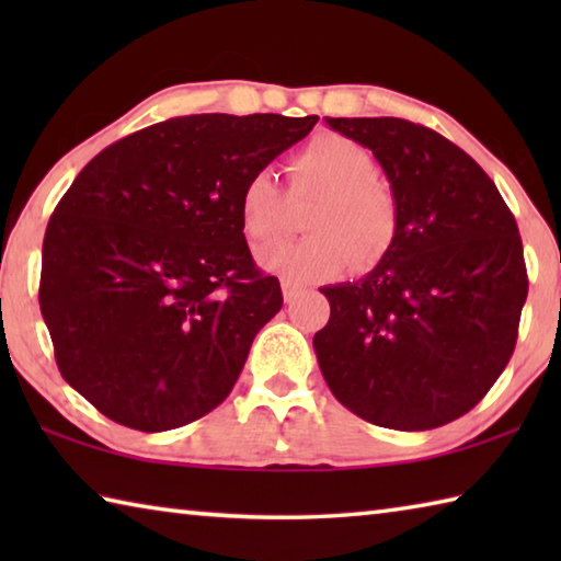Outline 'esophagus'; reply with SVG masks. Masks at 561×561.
<instances>
[{"instance_id": "34e87169", "label": "esophagus", "mask_w": 561, "mask_h": 561, "mask_svg": "<svg viewBox=\"0 0 561 561\" xmlns=\"http://www.w3.org/2000/svg\"><path fill=\"white\" fill-rule=\"evenodd\" d=\"M282 294H284V301H294L301 294L299 284H294L291 279H282Z\"/></svg>"}]
</instances>
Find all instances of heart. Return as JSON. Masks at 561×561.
Masks as SVG:
<instances>
[{
  "instance_id": "obj_1",
  "label": "heart",
  "mask_w": 561,
  "mask_h": 561,
  "mask_svg": "<svg viewBox=\"0 0 561 561\" xmlns=\"http://www.w3.org/2000/svg\"><path fill=\"white\" fill-rule=\"evenodd\" d=\"M289 201H311L301 217L309 234L270 244L260 267L291 282H324L348 267L368 270L386 257L398 234V203L371 150L341 133H319L289 160ZM237 220L252 247L287 227V197L270 170H254L237 195Z\"/></svg>"
}]
</instances>
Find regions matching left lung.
I'll list each match as a JSON object with an SVG mask.
<instances>
[{"label":"left lung","mask_w":561,"mask_h":561,"mask_svg":"<svg viewBox=\"0 0 561 561\" xmlns=\"http://www.w3.org/2000/svg\"><path fill=\"white\" fill-rule=\"evenodd\" d=\"M381 163L398 203L391 250L358 282L321 287L314 334L341 405L393 431H431L482 401L515 351L527 267L515 215L474 160L403 118H324Z\"/></svg>","instance_id":"1"}]
</instances>
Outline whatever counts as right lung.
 Listing matches in <instances>:
<instances>
[{
    "label": "right lung",
    "instance_id": "obj_1",
    "mask_svg": "<svg viewBox=\"0 0 561 561\" xmlns=\"http://www.w3.org/2000/svg\"><path fill=\"white\" fill-rule=\"evenodd\" d=\"M319 116L170 118L81 170L46 227L39 307L66 383L128 428L160 433L230 396L282 309L237 195Z\"/></svg>",
    "mask_w": 561,
    "mask_h": 561
}]
</instances>
